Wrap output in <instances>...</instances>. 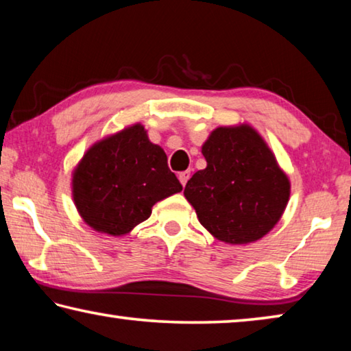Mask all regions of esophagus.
I'll list each match as a JSON object with an SVG mask.
<instances>
[{
	"label": "esophagus",
	"mask_w": 351,
	"mask_h": 351,
	"mask_svg": "<svg viewBox=\"0 0 351 351\" xmlns=\"http://www.w3.org/2000/svg\"><path fill=\"white\" fill-rule=\"evenodd\" d=\"M189 178H190V171H187V170H186V171H181V173L178 175V180H180V182L182 184L184 187H186Z\"/></svg>",
	"instance_id": "1"
}]
</instances>
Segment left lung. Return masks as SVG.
I'll return each instance as SVG.
<instances>
[{"mask_svg": "<svg viewBox=\"0 0 351 351\" xmlns=\"http://www.w3.org/2000/svg\"><path fill=\"white\" fill-rule=\"evenodd\" d=\"M207 161L184 197L199 223L230 245L257 241L274 228L289 199V180L252 127H218L204 142Z\"/></svg>", "mask_w": 351, "mask_h": 351, "instance_id": "8db88e82", "label": "left lung"}]
</instances>
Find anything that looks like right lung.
<instances>
[{
    "label": "right lung",
    "mask_w": 351,
    "mask_h": 351,
    "mask_svg": "<svg viewBox=\"0 0 351 351\" xmlns=\"http://www.w3.org/2000/svg\"><path fill=\"white\" fill-rule=\"evenodd\" d=\"M182 190L167 154L148 141L141 123L108 136L85 153L73 173L77 210L94 230L125 235L152 207Z\"/></svg>",
    "instance_id": "obj_1"
}]
</instances>
